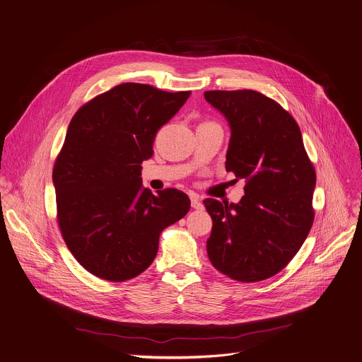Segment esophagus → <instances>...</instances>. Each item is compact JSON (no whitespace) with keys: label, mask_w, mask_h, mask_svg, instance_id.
Returning <instances> with one entry per match:
<instances>
[{"label":"esophagus","mask_w":362,"mask_h":362,"mask_svg":"<svg viewBox=\"0 0 362 362\" xmlns=\"http://www.w3.org/2000/svg\"><path fill=\"white\" fill-rule=\"evenodd\" d=\"M190 202H192V207L193 209H203L204 206H203V203H202V200L196 196V194H193V196H190Z\"/></svg>","instance_id":"34e87169"}]
</instances>
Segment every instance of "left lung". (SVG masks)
Listing matches in <instances>:
<instances>
[{"label":"left lung","instance_id":"obj_1","mask_svg":"<svg viewBox=\"0 0 362 362\" xmlns=\"http://www.w3.org/2000/svg\"><path fill=\"white\" fill-rule=\"evenodd\" d=\"M228 122L226 170L245 179L238 203L203 200L213 227L207 256L220 273L255 283L281 272L314 221L315 170L294 117L252 89L207 90Z\"/></svg>","mask_w":362,"mask_h":362}]
</instances>
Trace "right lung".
<instances>
[{
	"label": "right lung",
	"mask_w": 362,
	"mask_h": 362,
	"mask_svg": "<svg viewBox=\"0 0 362 362\" xmlns=\"http://www.w3.org/2000/svg\"><path fill=\"white\" fill-rule=\"evenodd\" d=\"M190 90L165 92L120 83L74 115L52 182L62 237L93 276L125 281L155 260L159 235L190 209L186 193L142 187V162L153 155L158 131Z\"/></svg>",
	"instance_id": "add662e5"
}]
</instances>
